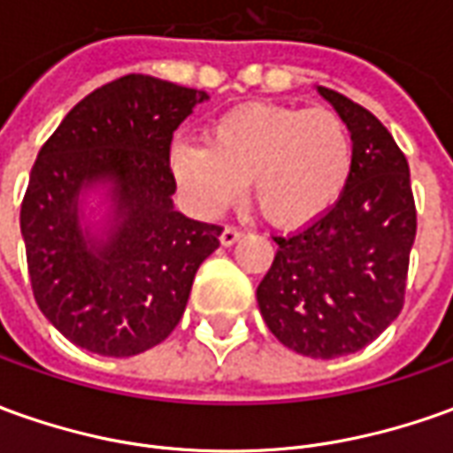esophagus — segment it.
I'll list each match as a JSON object with an SVG mask.
<instances>
[{"mask_svg": "<svg viewBox=\"0 0 453 453\" xmlns=\"http://www.w3.org/2000/svg\"><path fill=\"white\" fill-rule=\"evenodd\" d=\"M242 229H239V226H224V232H221V236H219V242L224 246H232V244H236V242H239V239H242Z\"/></svg>", "mask_w": 453, "mask_h": 453, "instance_id": "1", "label": "esophagus"}]
</instances>
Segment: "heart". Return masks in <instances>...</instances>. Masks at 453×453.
I'll list each match as a JSON object with an SVG mask.
<instances>
[{
  "mask_svg": "<svg viewBox=\"0 0 453 453\" xmlns=\"http://www.w3.org/2000/svg\"><path fill=\"white\" fill-rule=\"evenodd\" d=\"M352 170L348 126L333 111L254 103L217 118L207 145L177 140L170 173L187 204L214 217L244 195L276 226H303L338 202Z\"/></svg>",
  "mask_w": 453,
  "mask_h": 453,
  "instance_id": "heart-1",
  "label": "heart"
}]
</instances>
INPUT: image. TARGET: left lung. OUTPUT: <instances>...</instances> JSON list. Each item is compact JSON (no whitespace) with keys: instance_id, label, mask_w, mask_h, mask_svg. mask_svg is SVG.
I'll use <instances>...</instances> for the list:
<instances>
[{"instance_id":"obj_1","label":"left lung","mask_w":453,"mask_h":453,"mask_svg":"<svg viewBox=\"0 0 453 453\" xmlns=\"http://www.w3.org/2000/svg\"><path fill=\"white\" fill-rule=\"evenodd\" d=\"M318 93L350 130V177L326 214L273 236L279 251L257 301L286 348L333 360L363 350L399 316L417 209L410 165L388 127L338 90Z\"/></svg>"}]
</instances>
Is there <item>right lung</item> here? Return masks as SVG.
Here are the masks:
<instances>
[{"mask_svg":"<svg viewBox=\"0 0 453 453\" xmlns=\"http://www.w3.org/2000/svg\"><path fill=\"white\" fill-rule=\"evenodd\" d=\"M207 98L142 73L115 78L76 103L39 150L19 217L31 291L78 348L130 357L185 313L221 226L174 209L170 145ZM93 184H105L111 202L103 234L80 226L77 199Z\"/></svg>","mask_w":453,"mask_h":453,"instance_id":"1","label":"right lung"}]
</instances>
